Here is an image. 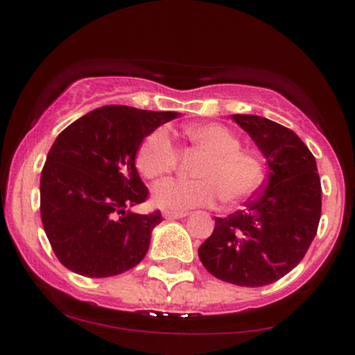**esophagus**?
<instances>
[{
	"mask_svg": "<svg viewBox=\"0 0 355 355\" xmlns=\"http://www.w3.org/2000/svg\"><path fill=\"white\" fill-rule=\"evenodd\" d=\"M164 217L165 218H183L187 217V211H172V210H165L164 211Z\"/></svg>",
	"mask_w": 355,
	"mask_h": 355,
	"instance_id": "obj_1",
	"label": "esophagus"
}]
</instances>
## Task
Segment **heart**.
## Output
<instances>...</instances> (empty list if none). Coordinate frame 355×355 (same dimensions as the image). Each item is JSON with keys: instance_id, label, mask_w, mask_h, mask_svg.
Segmentation results:
<instances>
[{"instance_id": "heart-1", "label": "heart", "mask_w": 355, "mask_h": 355, "mask_svg": "<svg viewBox=\"0 0 355 355\" xmlns=\"http://www.w3.org/2000/svg\"><path fill=\"white\" fill-rule=\"evenodd\" d=\"M183 137L205 158L197 166V180L168 178L155 185L153 202L162 209L187 210L211 205L222 198L232 205L250 197L262 180V166L254 153L240 148V138L220 123L183 128ZM178 164V150L165 128L145 137L137 152V166L146 178L170 173Z\"/></svg>"}]
</instances>
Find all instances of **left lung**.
<instances>
[{"label": "left lung", "instance_id": "left-lung-1", "mask_svg": "<svg viewBox=\"0 0 355 355\" xmlns=\"http://www.w3.org/2000/svg\"><path fill=\"white\" fill-rule=\"evenodd\" d=\"M266 155L268 175L245 209L215 218L198 248L203 267L242 287L274 284L304 259L319 227L322 189L315 158L287 126L257 115H234Z\"/></svg>", "mask_w": 355, "mask_h": 355}]
</instances>
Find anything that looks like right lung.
I'll list each match as a JSON object with an SVG mask.
<instances>
[{
    "instance_id": "1",
    "label": "right lung",
    "mask_w": 355,
    "mask_h": 355,
    "mask_svg": "<svg viewBox=\"0 0 355 355\" xmlns=\"http://www.w3.org/2000/svg\"><path fill=\"white\" fill-rule=\"evenodd\" d=\"M175 116L107 105L55 140L40 182V211L56 259L71 272L101 279L141 262L164 217L160 210H126L148 198L135 157L144 138Z\"/></svg>"
}]
</instances>
